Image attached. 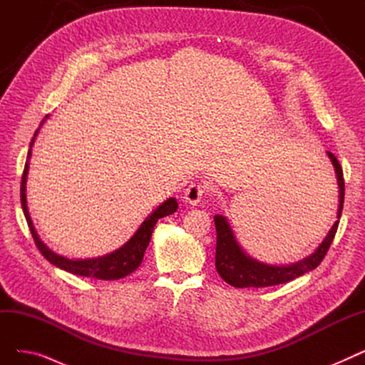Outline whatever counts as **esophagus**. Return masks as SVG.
<instances>
[{
  "label": "esophagus",
  "mask_w": 365,
  "mask_h": 365,
  "mask_svg": "<svg viewBox=\"0 0 365 365\" xmlns=\"http://www.w3.org/2000/svg\"><path fill=\"white\" fill-rule=\"evenodd\" d=\"M207 192V186L202 183H190L186 189H185V201L189 202L190 205H197L201 198L204 197V194Z\"/></svg>",
  "instance_id": "1"
}]
</instances>
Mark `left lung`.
Wrapping results in <instances>:
<instances>
[{"label": "left lung", "mask_w": 365, "mask_h": 365, "mask_svg": "<svg viewBox=\"0 0 365 365\" xmlns=\"http://www.w3.org/2000/svg\"><path fill=\"white\" fill-rule=\"evenodd\" d=\"M327 155L334 167L337 185H339V208H337V220L331 226L329 234L325 235L322 242L317 247V250L292 264H269L260 262L250 255L244 252V248L237 241V237L232 231V226L229 225L227 217L223 215L215 216V225L217 232V245H216V269L223 281L229 285L237 287V289H248V287H271L289 282L303 274L309 272L322 262L324 256L327 255L331 241L336 235L339 219L343 210L344 200V182H343V171L337 161V158L331 152H327Z\"/></svg>", "instance_id": "1"}]
</instances>
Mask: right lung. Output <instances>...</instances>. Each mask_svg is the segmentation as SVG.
Wrapping results in <instances>:
<instances>
[{
	"label": "right lung",
	"instance_id": "obj_1",
	"mask_svg": "<svg viewBox=\"0 0 365 365\" xmlns=\"http://www.w3.org/2000/svg\"><path fill=\"white\" fill-rule=\"evenodd\" d=\"M48 118V115H46V118L41 121L40 127L36 128L34 133V138L29 143V150H28V157H26V164L24 170V176H22V185H21V201H22V208H24V215L26 217L28 226L31 229L32 238L38 247V250L41 252V255L56 267L59 269H63L66 272H71L73 275H81L87 278H98V279H120L131 272H134L140 266L143 260V255L146 252V248L149 245L150 237L153 226L157 225L158 219L164 216H170L178 210V201L176 198H168L163 204H160L153 212L142 222V225L138 227V231L134 232V235L117 250L101 256V257H91V259H68L65 256H61L54 253L53 250L41 241L40 235L36 234L35 226L32 223V219L29 216V210H28V201H26V180H28V173H29V161L32 157V146L35 143V139L38 136V131H40L41 125L46 123Z\"/></svg>",
	"mask_w": 365,
	"mask_h": 365
}]
</instances>
